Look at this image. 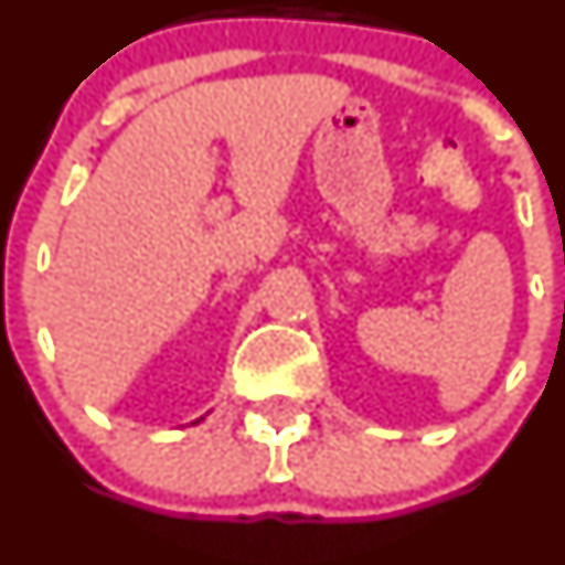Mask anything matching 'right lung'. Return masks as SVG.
Masks as SVG:
<instances>
[{
	"instance_id": "obj_1",
	"label": "right lung",
	"mask_w": 565,
	"mask_h": 565,
	"mask_svg": "<svg viewBox=\"0 0 565 565\" xmlns=\"http://www.w3.org/2000/svg\"><path fill=\"white\" fill-rule=\"evenodd\" d=\"M200 420H203V417H200ZM200 420H194V423H200Z\"/></svg>"
}]
</instances>
